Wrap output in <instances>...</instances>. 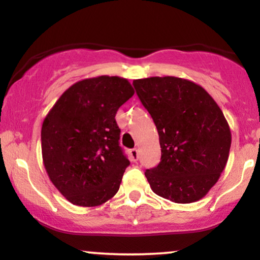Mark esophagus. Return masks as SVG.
Returning a JSON list of instances; mask_svg holds the SVG:
<instances>
[{
	"instance_id": "esophagus-1",
	"label": "esophagus",
	"mask_w": 260,
	"mask_h": 260,
	"mask_svg": "<svg viewBox=\"0 0 260 260\" xmlns=\"http://www.w3.org/2000/svg\"><path fill=\"white\" fill-rule=\"evenodd\" d=\"M130 157H131V161H134V162L137 161L138 157H140L137 149H131V150H130Z\"/></svg>"
}]
</instances>
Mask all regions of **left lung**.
<instances>
[{
  "label": "left lung",
  "instance_id": "8db88e82",
  "mask_svg": "<svg viewBox=\"0 0 260 260\" xmlns=\"http://www.w3.org/2000/svg\"><path fill=\"white\" fill-rule=\"evenodd\" d=\"M134 86L161 145V162L144 173L152 191L176 204L200 200L229 159L232 136L221 109L204 87L182 78H144Z\"/></svg>",
  "mask_w": 260,
  "mask_h": 260
}]
</instances>
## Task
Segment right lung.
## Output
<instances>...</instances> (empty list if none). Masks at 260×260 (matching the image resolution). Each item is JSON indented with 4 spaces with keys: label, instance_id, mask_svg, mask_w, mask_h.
I'll return each instance as SVG.
<instances>
[{
    "label": "right lung",
    "instance_id": "obj_1",
    "mask_svg": "<svg viewBox=\"0 0 260 260\" xmlns=\"http://www.w3.org/2000/svg\"><path fill=\"white\" fill-rule=\"evenodd\" d=\"M135 93L127 79L101 76L63 92L41 129L49 180L71 204L103 205L116 195L129 159L119 147L116 113Z\"/></svg>",
    "mask_w": 260,
    "mask_h": 260
}]
</instances>
